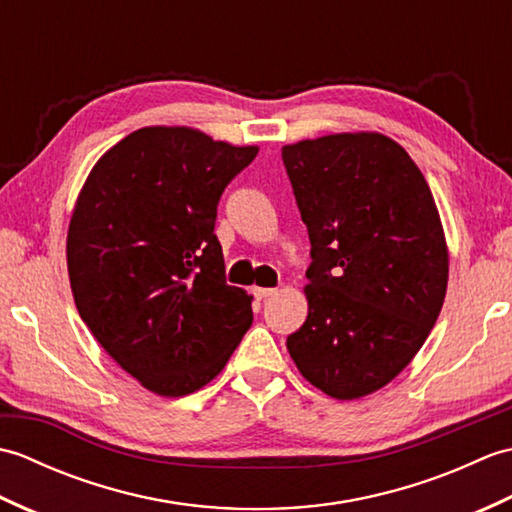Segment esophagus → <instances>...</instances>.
I'll list each match as a JSON object with an SVG mask.
<instances>
[{
    "label": "esophagus",
    "instance_id": "34e87169",
    "mask_svg": "<svg viewBox=\"0 0 512 512\" xmlns=\"http://www.w3.org/2000/svg\"><path fill=\"white\" fill-rule=\"evenodd\" d=\"M277 288H255V297L257 299H270V297H275L277 295Z\"/></svg>",
    "mask_w": 512,
    "mask_h": 512
}]
</instances>
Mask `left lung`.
Here are the masks:
<instances>
[{"label": "left lung", "mask_w": 512, "mask_h": 512, "mask_svg": "<svg viewBox=\"0 0 512 512\" xmlns=\"http://www.w3.org/2000/svg\"><path fill=\"white\" fill-rule=\"evenodd\" d=\"M281 158L312 246L308 319L288 352L323 394H374L418 354L447 295L436 200L407 151L376 132L299 140Z\"/></svg>", "instance_id": "1"}]
</instances>
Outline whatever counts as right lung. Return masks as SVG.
<instances>
[{"mask_svg": "<svg viewBox=\"0 0 512 512\" xmlns=\"http://www.w3.org/2000/svg\"><path fill=\"white\" fill-rule=\"evenodd\" d=\"M257 151L193 127H143L105 151L76 198L65 246L76 310L158 396L211 383L253 323L213 228L226 184Z\"/></svg>", "mask_w": 512, "mask_h": 512, "instance_id": "add662e5", "label": "right lung"}]
</instances>
